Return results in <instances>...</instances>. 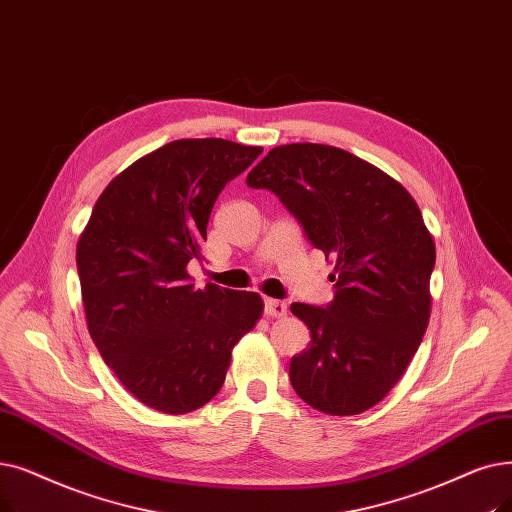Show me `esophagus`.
<instances>
[{"label": "esophagus", "mask_w": 512, "mask_h": 512, "mask_svg": "<svg viewBox=\"0 0 512 512\" xmlns=\"http://www.w3.org/2000/svg\"><path fill=\"white\" fill-rule=\"evenodd\" d=\"M286 303L278 299H265V316L268 318H282L286 316Z\"/></svg>", "instance_id": "obj_1"}]
</instances>
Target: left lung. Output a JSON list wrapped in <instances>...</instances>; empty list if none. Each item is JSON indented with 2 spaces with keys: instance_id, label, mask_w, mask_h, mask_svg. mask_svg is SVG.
<instances>
[{
  "instance_id": "1",
  "label": "left lung",
  "mask_w": 512,
  "mask_h": 512,
  "mask_svg": "<svg viewBox=\"0 0 512 512\" xmlns=\"http://www.w3.org/2000/svg\"><path fill=\"white\" fill-rule=\"evenodd\" d=\"M247 184L278 194L335 261V301L291 305L311 332L291 360L293 389L330 416L376 406L402 379L431 318L435 240L412 194L355 154L309 142L272 148Z\"/></svg>"
}]
</instances>
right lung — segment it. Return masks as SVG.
<instances>
[{"mask_svg": "<svg viewBox=\"0 0 512 512\" xmlns=\"http://www.w3.org/2000/svg\"><path fill=\"white\" fill-rule=\"evenodd\" d=\"M261 146L175 140L123 169L77 242L87 330L121 385L144 406L186 414L226 381L234 345L255 328L263 299L209 282L194 288L219 192Z\"/></svg>", "mask_w": 512, "mask_h": 512, "instance_id": "add662e5", "label": "right lung"}]
</instances>
